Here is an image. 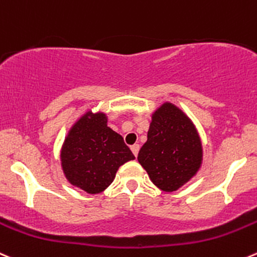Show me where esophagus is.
<instances>
[{
  "label": "esophagus",
  "mask_w": 257,
  "mask_h": 257,
  "mask_svg": "<svg viewBox=\"0 0 257 257\" xmlns=\"http://www.w3.org/2000/svg\"><path fill=\"white\" fill-rule=\"evenodd\" d=\"M131 149H132V152H133V154L134 156H138V152H139V144H133V146L131 147Z\"/></svg>",
  "instance_id": "obj_1"
}]
</instances>
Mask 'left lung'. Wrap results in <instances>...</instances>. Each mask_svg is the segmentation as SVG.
<instances>
[{"label":"left lung","mask_w":257,"mask_h":257,"mask_svg":"<svg viewBox=\"0 0 257 257\" xmlns=\"http://www.w3.org/2000/svg\"><path fill=\"white\" fill-rule=\"evenodd\" d=\"M138 161L158 188L178 189L195 176L202 161V147L193 124L178 108L163 104L153 114Z\"/></svg>","instance_id":"left-lung-1"}]
</instances>
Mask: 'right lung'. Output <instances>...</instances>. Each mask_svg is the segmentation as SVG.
Masks as SVG:
<instances>
[{
    "label": "right lung",
    "mask_w": 257,
    "mask_h": 257,
    "mask_svg": "<svg viewBox=\"0 0 257 257\" xmlns=\"http://www.w3.org/2000/svg\"><path fill=\"white\" fill-rule=\"evenodd\" d=\"M134 158L123 137L106 125L103 113L84 115L73 126L61 151L66 178L88 193L104 191L119 167Z\"/></svg>",
    "instance_id": "right-lung-1"
}]
</instances>
